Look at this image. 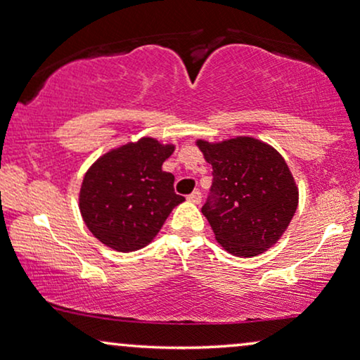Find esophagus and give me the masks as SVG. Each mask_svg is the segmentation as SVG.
Wrapping results in <instances>:
<instances>
[{
    "mask_svg": "<svg viewBox=\"0 0 360 360\" xmlns=\"http://www.w3.org/2000/svg\"><path fill=\"white\" fill-rule=\"evenodd\" d=\"M188 199L191 200V202L199 204L200 199H202V194H200V191H194V193H191V194L188 195Z\"/></svg>",
    "mask_w": 360,
    "mask_h": 360,
    "instance_id": "obj_1",
    "label": "esophagus"
}]
</instances>
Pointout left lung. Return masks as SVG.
I'll return each instance as SVG.
<instances>
[{
	"label": "left lung",
	"mask_w": 360,
	"mask_h": 360,
	"mask_svg": "<svg viewBox=\"0 0 360 360\" xmlns=\"http://www.w3.org/2000/svg\"><path fill=\"white\" fill-rule=\"evenodd\" d=\"M198 146L212 165L202 214L215 240L237 257L275 245L298 207V188L280 153L248 136Z\"/></svg>",
	"instance_id": "8db88e82"
}]
</instances>
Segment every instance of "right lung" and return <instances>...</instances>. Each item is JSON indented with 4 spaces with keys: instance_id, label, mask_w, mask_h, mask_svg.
<instances>
[{
    "instance_id": "right-lung-1",
    "label": "right lung",
    "mask_w": 360,
    "mask_h": 360,
    "mask_svg": "<svg viewBox=\"0 0 360 360\" xmlns=\"http://www.w3.org/2000/svg\"><path fill=\"white\" fill-rule=\"evenodd\" d=\"M174 146L141 138L107 153L92 165L80 188L79 205L90 232L118 252L146 247L171 210L184 200L174 176L161 169Z\"/></svg>"
}]
</instances>
